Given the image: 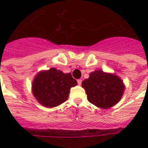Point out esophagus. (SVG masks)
I'll list each match as a JSON object with an SVG mask.
<instances>
[{"mask_svg": "<svg viewBox=\"0 0 148 148\" xmlns=\"http://www.w3.org/2000/svg\"><path fill=\"white\" fill-rule=\"evenodd\" d=\"M81 83H82V80H81V79H78V80H77V84H78L79 85H81Z\"/></svg>", "mask_w": 148, "mask_h": 148, "instance_id": "34e87169", "label": "esophagus"}]
</instances>
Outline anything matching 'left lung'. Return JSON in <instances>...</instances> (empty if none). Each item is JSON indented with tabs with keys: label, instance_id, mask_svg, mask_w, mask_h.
I'll list each match as a JSON object with an SVG mask.
<instances>
[{
	"label": "left lung",
	"instance_id": "left-lung-1",
	"mask_svg": "<svg viewBox=\"0 0 148 148\" xmlns=\"http://www.w3.org/2000/svg\"><path fill=\"white\" fill-rule=\"evenodd\" d=\"M88 101L97 108L108 109L121 101L125 86L120 77L97 70L82 82Z\"/></svg>",
	"mask_w": 148,
	"mask_h": 148
}]
</instances>
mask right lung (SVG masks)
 Here are the masks:
<instances>
[{
	"label": "right lung",
	"mask_w": 148,
	"mask_h": 148,
	"mask_svg": "<svg viewBox=\"0 0 148 148\" xmlns=\"http://www.w3.org/2000/svg\"><path fill=\"white\" fill-rule=\"evenodd\" d=\"M77 84L71 74L52 67L36 74L32 81V93L41 105L53 108L67 101L71 88Z\"/></svg>",
	"instance_id": "1"
}]
</instances>
